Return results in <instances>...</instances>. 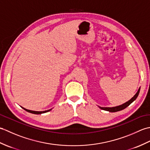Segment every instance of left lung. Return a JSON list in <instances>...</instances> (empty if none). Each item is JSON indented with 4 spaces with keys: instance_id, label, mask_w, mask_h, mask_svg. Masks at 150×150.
<instances>
[{
    "instance_id": "left-lung-1",
    "label": "left lung",
    "mask_w": 150,
    "mask_h": 150,
    "mask_svg": "<svg viewBox=\"0 0 150 150\" xmlns=\"http://www.w3.org/2000/svg\"><path fill=\"white\" fill-rule=\"evenodd\" d=\"M139 91H140V88L139 89L138 91L137 92V93L134 95V97H132L131 99H130L129 101L126 102V103H124L120 106H116V107H113V108H103V107H99L100 109L103 110H106V111H108L110 112H116V111H119L120 110H122L124 109H125L126 108L128 107L129 104H131V103H132L133 101H134L137 97H138V95L139 94Z\"/></svg>"
}]
</instances>
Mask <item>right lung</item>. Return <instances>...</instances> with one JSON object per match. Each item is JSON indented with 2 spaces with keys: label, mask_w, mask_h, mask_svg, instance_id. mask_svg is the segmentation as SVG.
<instances>
[{
  "label": "right lung",
  "mask_w": 150,
  "mask_h": 150,
  "mask_svg": "<svg viewBox=\"0 0 150 150\" xmlns=\"http://www.w3.org/2000/svg\"><path fill=\"white\" fill-rule=\"evenodd\" d=\"M23 108L24 110H26V111H28V112H30V113H34V114H41V113H46V112H47V111L52 110V109H51V110L44 111H31V110H26V109H25V108Z\"/></svg>",
  "instance_id": "1"
}]
</instances>
